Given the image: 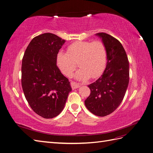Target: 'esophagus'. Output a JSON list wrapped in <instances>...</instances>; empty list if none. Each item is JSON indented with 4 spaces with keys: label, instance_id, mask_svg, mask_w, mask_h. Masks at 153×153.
Instances as JSON below:
<instances>
[{
    "label": "esophagus",
    "instance_id": "1",
    "mask_svg": "<svg viewBox=\"0 0 153 153\" xmlns=\"http://www.w3.org/2000/svg\"><path fill=\"white\" fill-rule=\"evenodd\" d=\"M71 87L73 89H77V88H79L80 87V85L79 84H76L75 82H73L71 83Z\"/></svg>",
    "mask_w": 153,
    "mask_h": 153
}]
</instances>
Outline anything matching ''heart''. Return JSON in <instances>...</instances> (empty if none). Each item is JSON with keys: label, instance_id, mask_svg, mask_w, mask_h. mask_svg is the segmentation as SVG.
Wrapping results in <instances>:
<instances>
[{"label": "heart", "instance_id": "heart-1", "mask_svg": "<svg viewBox=\"0 0 153 153\" xmlns=\"http://www.w3.org/2000/svg\"><path fill=\"white\" fill-rule=\"evenodd\" d=\"M67 53L60 51L56 57L57 65L64 75L70 76L78 66L75 78L85 81L96 78L102 73L106 61V50L100 41H77L68 47Z\"/></svg>", "mask_w": 153, "mask_h": 153}]
</instances>
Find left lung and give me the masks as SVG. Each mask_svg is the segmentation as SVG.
Listing matches in <instances>:
<instances>
[{
	"mask_svg": "<svg viewBox=\"0 0 153 153\" xmlns=\"http://www.w3.org/2000/svg\"><path fill=\"white\" fill-rule=\"evenodd\" d=\"M106 50V66L101 76L88 85L91 89L85 105L97 116L112 113L121 103L129 84V61L119 41L108 34H96Z\"/></svg>",
	"mask_w": 153,
	"mask_h": 153,
	"instance_id": "obj_1",
	"label": "left lung"
}]
</instances>
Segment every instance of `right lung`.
<instances>
[{
	"label": "right lung",
	"instance_id": "obj_1",
	"mask_svg": "<svg viewBox=\"0 0 153 153\" xmlns=\"http://www.w3.org/2000/svg\"><path fill=\"white\" fill-rule=\"evenodd\" d=\"M66 41L52 33L35 37L27 47L22 64V85L27 102L38 115L52 119L61 113L72 90L56 63Z\"/></svg>",
	"mask_w": 153,
	"mask_h": 153
}]
</instances>
